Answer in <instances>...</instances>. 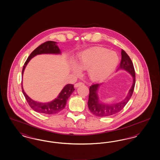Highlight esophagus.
Segmentation results:
<instances>
[{"label": "esophagus", "instance_id": "esophagus-1", "mask_svg": "<svg viewBox=\"0 0 160 160\" xmlns=\"http://www.w3.org/2000/svg\"><path fill=\"white\" fill-rule=\"evenodd\" d=\"M82 84H83V83H82V82H78V83H77L74 84V87H75V88H77V87H78V86H81V85H82Z\"/></svg>", "mask_w": 160, "mask_h": 160}]
</instances>
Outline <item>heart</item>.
<instances>
[{"instance_id": "heart-1", "label": "heart", "mask_w": 160, "mask_h": 160, "mask_svg": "<svg viewBox=\"0 0 160 160\" xmlns=\"http://www.w3.org/2000/svg\"><path fill=\"white\" fill-rule=\"evenodd\" d=\"M119 56L113 51L102 47H92L81 52L76 64L72 66L75 74H80L81 69L88 68L89 77L93 80L105 78L117 67Z\"/></svg>"}]
</instances>
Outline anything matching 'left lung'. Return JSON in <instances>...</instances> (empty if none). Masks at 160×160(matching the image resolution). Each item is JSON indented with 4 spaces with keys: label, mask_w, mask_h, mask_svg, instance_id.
I'll return each mask as SVG.
<instances>
[{
    "label": "left lung",
    "mask_w": 160,
    "mask_h": 160,
    "mask_svg": "<svg viewBox=\"0 0 160 160\" xmlns=\"http://www.w3.org/2000/svg\"><path fill=\"white\" fill-rule=\"evenodd\" d=\"M121 55L122 59L120 66L117 70L124 69L129 72L132 77V84L129 89L128 95L125 98V99L114 104H105L99 100L98 91L101 84H93L91 86H90L88 104L89 109L92 113L97 116L106 117L118 113L125 106L132 95L136 83V74L134 68L129 56L123 50H122L121 51Z\"/></svg>",
    "instance_id": "1"
}]
</instances>
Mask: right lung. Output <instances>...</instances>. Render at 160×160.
<instances>
[{"instance_id":"add662e5","label":"right lung","mask_w":160,"mask_h":160,"mask_svg":"<svg viewBox=\"0 0 160 160\" xmlns=\"http://www.w3.org/2000/svg\"><path fill=\"white\" fill-rule=\"evenodd\" d=\"M56 44V42L48 41L38 46L36 49H35L31 53L28 59L24 63L22 70V76L26 65H28L29 62L31 61V59L33 58L34 56L41 54H61V50ZM22 88L23 95L25 97V98L31 108L37 112L47 114H56L62 110L65 107L67 101L69 98L70 95L75 90L73 84H68L66 86H65V87L61 91L60 93L56 98H55L50 102L44 103L37 102L31 99V98L25 93V92L24 91L22 82Z\"/></svg>"}]
</instances>
